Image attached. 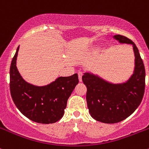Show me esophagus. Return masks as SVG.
<instances>
[{
	"instance_id": "1",
	"label": "esophagus",
	"mask_w": 149,
	"mask_h": 149,
	"mask_svg": "<svg viewBox=\"0 0 149 149\" xmlns=\"http://www.w3.org/2000/svg\"><path fill=\"white\" fill-rule=\"evenodd\" d=\"M78 75H79V81L81 82V81H82V76H83V73H82L81 72H79V73H78Z\"/></svg>"
}]
</instances>
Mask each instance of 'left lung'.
Returning a JSON list of instances; mask_svg holds the SVG:
<instances>
[{
  "instance_id": "8db88e82",
  "label": "left lung",
  "mask_w": 149,
  "mask_h": 149,
  "mask_svg": "<svg viewBox=\"0 0 149 149\" xmlns=\"http://www.w3.org/2000/svg\"><path fill=\"white\" fill-rule=\"evenodd\" d=\"M121 44L133 46L135 55L134 71L127 81L112 84L91 73H84L82 81L87 88L88 112L94 120L104 123L124 120L134 112L143 100L145 91L146 72L143 62L135 43L125 36H114Z\"/></svg>"
}]
</instances>
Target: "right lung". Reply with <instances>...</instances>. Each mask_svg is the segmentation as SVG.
Masks as SVG:
<instances>
[{
    "instance_id": "right-lung-1",
    "label": "right lung",
    "mask_w": 149,
    "mask_h": 149,
    "mask_svg": "<svg viewBox=\"0 0 149 149\" xmlns=\"http://www.w3.org/2000/svg\"><path fill=\"white\" fill-rule=\"evenodd\" d=\"M19 49V46L10 67V90L13 102L31 120L42 124L56 123L63 116L68 100L79 84L78 74L61 76L42 86L29 84L22 77L16 67Z\"/></svg>"
}]
</instances>
